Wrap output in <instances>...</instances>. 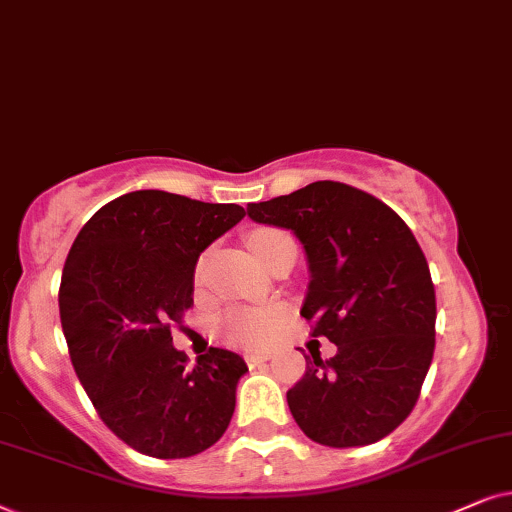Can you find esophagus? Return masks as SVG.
Masks as SVG:
<instances>
[{
	"label": "esophagus",
	"instance_id": "esophagus-1",
	"mask_svg": "<svg viewBox=\"0 0 512 512\" xmlns=\"http://www.w3.org/2000/svg\"><path fill=\"white\" fill-rule=\"evenodd\" d=\"M271 356H267V353H245V363L248 365H260V363H267Z\"/></svg>",
	"mask_w": 512,
	"mask_h": 512
}]
</instances>
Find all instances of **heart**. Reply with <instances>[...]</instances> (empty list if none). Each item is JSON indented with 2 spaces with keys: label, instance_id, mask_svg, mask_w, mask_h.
Masks as SVG:
<instances>
[{
  "label": "heart",
  "instance_id": "b5f03b06",
  "mask_svg": "<svg viewBox=\"0 0 512 512\" xmlns=\"http://www.w3.org/2000/svg\"><path fill=\"white\" fill-rule=\"evenodd\" d=\"M281 238H288V234L276 229H257L248 236V245L255 255H260L262 250H267L269 245L281 241ZM278 325H281V316H278L276 311L238 309L229 311L227 316L220 320V332L234 344L262 346L274 337Z\"/></svg>",
  "mask_w": 512,
  "mask_h": 512
}]
</instances>
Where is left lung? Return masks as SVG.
<instances>
[{
	"label": "left lung",
	"instance_id": "left-lung-1",
	"mask_svg": "<svg viewBox=\"0 0 512 512\" xmlns=\"http://www.w3.org/2000/svg\"><path fill=\"white\" fill-rule=\"evenodd\" d=\"M248 217L304 245L302 316L337 344L288 391L297 426L327 447L386 438L417 405L435 349V288L417 238L386 203L332 180L248 203Z\"/></svg>",
	"mask_w": 512,
	"mask_h": 512
}]
</instances>
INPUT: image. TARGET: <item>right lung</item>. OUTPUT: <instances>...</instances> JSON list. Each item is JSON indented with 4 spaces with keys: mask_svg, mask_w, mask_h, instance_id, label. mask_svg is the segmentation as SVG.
<instances>
[{
    "mask_svg": "<svg viewBox=\"0 0 512 512\" xmlns=\"http://www.w3.org/2000/svg\"><path fill=\"white\" fill-rule=\"evenodd\" d=\"M243 215L236 203L140 189L74 238L58 295L74 372L109 431L140 454L185 459L227 431L248 365L210 349L187 367L170 325L194 304L199 255Z\"/></svg>",
    "mask_w": 512,
    "mask_h": 512,
    "instance_id": "add662e5",
    "label": "right lung"
}]
</instances>
